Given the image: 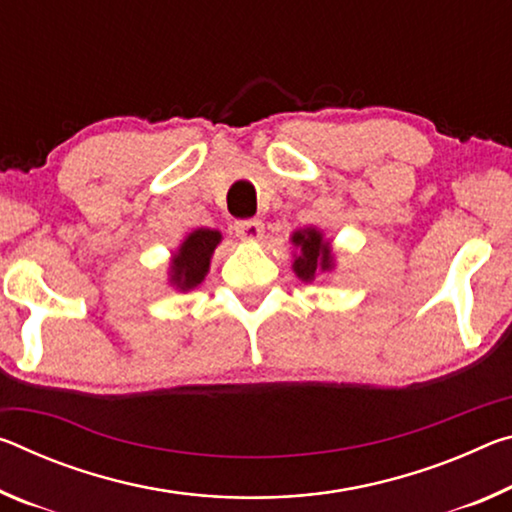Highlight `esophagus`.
Instances as JSON below:
<instances>
[{"mask_svg": "<svg viewBox=\"0 0 512 512\" xmlns=\"http://www.w3.org/2000/svg\"><path fill=\"white\" fill-rule=\"evenodd\" d=\"M234 232H237L241 239L255 241V239L262 237L264 225H262V221H257V218H246V221L234 223Z\"/></svg>", "mask_w": 512, "mask_h": 512, "instance_id": "34e87169", "label": "esophagus"}]
</instances>
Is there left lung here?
Instances as JSON below:
<instances>
[{
  "instance_id": "8db88e82",
  "label": "left lung",
  "mask_w": 512,
  "mask_h": 512,
  "mask_svg": "<svg viewBox=\"0 0 512 512\" xmlns=\"http://www.w3.org/2000/svg\"><path fill=\"white\" fill-rule=\"evenodd\" d=\"M294 243L300 246V257L294 259V271L298 278L314 280L319 271L332 269L330 243H323L321 232L316 230H300L294 234Z\"/></svg>"
}]
</instances>
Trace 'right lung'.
Listing matches in <instances>:
<instances>
[{
  "label": "right lung",
  "mask_w": 512,
  "mask_h": 512,
  "mask_svg": "<svg viewBox=\"0 0 512 512\" xmlns=\"http://www.w3.org/2000/svg\"><path fill=\"white\" fill-rule=\"evenodd\" d=\"M218 241H221V234L216 230L191 232L180 246V253L173 257V266H170L173 285L184 291L200 285L209 271V259H212Z\"/></svg>",
  "instance_id": "right-lung-1"
}]
</instances>
